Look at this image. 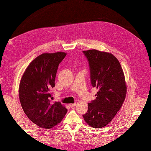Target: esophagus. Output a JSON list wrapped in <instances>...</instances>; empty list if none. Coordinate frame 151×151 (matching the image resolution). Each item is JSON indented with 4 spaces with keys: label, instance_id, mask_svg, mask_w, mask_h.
Instances as JSON below:
<instances>
[{
    "label": "esophagus",
    "instance_id": "obj_1",
    "mask_svg": "<svg viewBox=\"0 0 151 151\" xmlns=\"http://www.w3.org/2000/svg\"><path fill=\"white\" fill-rule=\"evenodd\" d=\"M76 105V103H70V104L69 105L70 107H75Z\"/></svg>",
    "mask_w": 151,
    "mask_h": 151
}]
</instances>
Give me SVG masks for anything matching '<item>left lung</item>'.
<instances>
[{"mask_svg": "<svg viewBox=\"0 0 151 151\" xmlns=\"http://www.w3.org/2000/svg\"><path fill=\"white\" fill-rule=\"evenodd\" d=\"M89 61L92 86L98 90L96 99L88 103L83 118L88 125L101 128L114 119L124 101L127 86L120 62L111 53L97 50L83 51Z\"/></svg>", "mask_w": 151, "mask_h": 151, "instance_id": "1", "label": "left lung"}]
</instances>
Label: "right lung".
I'll use <instances>...</instances> for the list:
<instances>
[{
	"label": "right lung",
	"mask_w": 151,
	"mask_h": 151,
	"mask_svg": "<svg viewBox=\"0 0 151 151\" xmlns=\"http://www.w3.org/2000/svg\"><path fill=\"white\" fill-rule=\"evenodd\" d=\"M66 53H44L32 60L21 78L19 98L29 119L44 129L59 124L67 109L60 102L51 101L56 73Z\"/></svg>",
	"instance_id": "right-lung-1"
}]
</instances>
